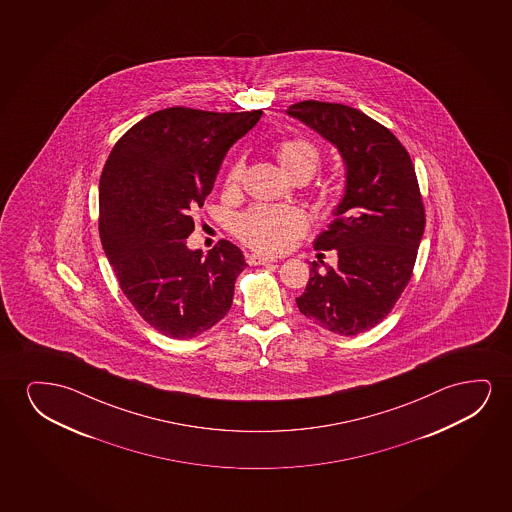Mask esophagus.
Here are the masks:
<instances>
[{
    "instance_id": "34e87169",
    "label": "esophagus",
    "mask_w": 512,
    "mask_h": 512,
    "mask_svg": "<svg viewBox=\"0 0 512 512\" xmlns=\"http://www.w3.org/2000/svg\"><path fill=\"white\" fill-rule=\"evenodd\" d=\"M246 259H248L250 266H269V264L276 262L274 257H266V255H260V253H250V255H246Z\"/></svg>"
}]
</instances>
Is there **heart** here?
Instances as JSON below:
<instances>
[{"mask_svg":"<svg viewBox=\"0 0 512 512\" xmlns=\"http://www.w3.org/2000/svg\"><path fill=\"white\" fill-rule=\"evenodd\" d=\"M276 157L290 178L297 175L313 176L320 168L318 148L301 140L288 138L276 145ZM245 164L241 159L232 162L225 175V185L236 187L243 176ZM308 215L295 206H253L234 220V234L250 248L259 252L280 253L294 245L308 229Z\"/></svg>","mask_w":512,"mask_h":512,"instance_id":"1","label":"heart"}]
</instances>
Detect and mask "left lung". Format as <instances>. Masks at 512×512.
Listing matches in <instances>:
<instances>
[{
  "instance_id": "1",
  "label": "left lung",
  "mask_w": 512,
  "mask_h": 512,
  "mask_svg": "<svg viewBox=\"0 0 512 512\" xmlns=\"http://www.w3.org/2000/svg\"><path fill=\"white\" fill-rule=\"evenodd\" d=\"M290 117L322 134L343 155L346 190L334 222L315 241L337 250V267L311 264L297 308L308 320L341 336L378 325L413 276L425 208L413 161L388 127L351 106L301 101Z\"/></svg>"
}]
</instances>
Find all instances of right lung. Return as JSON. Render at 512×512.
<instances>
[{"instance_id":"add662e5","label":"right lung","mask_w":512,"mask_h":512,"mask_svg":"<svg viewBox=\"0 0 512 512\" xmlns=\"http://www.w3.org/2000/svg\"><path fill=\"white\" fill-rule=\"evenodd\" d=\"M260 115L164 108L134 124L106 159L99 178L103 250L138 315L164 336H199L231 309L243 252L222 239L204 259L185 239L227 150Z\"/></svg>"}]
</instances>
